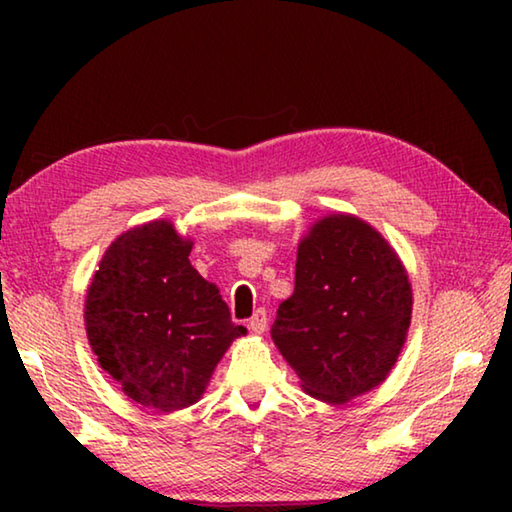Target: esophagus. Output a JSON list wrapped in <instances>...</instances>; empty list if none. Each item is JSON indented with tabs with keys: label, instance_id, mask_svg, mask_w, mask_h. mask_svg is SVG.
<instances>
[{
	"label": "esophagus",
	"instance_id": "1",
	"mask_svg": "<svg viewBox=\"0 0 512 512\" xmlns=\"http://www.w3.org/2000/svg\"><path fill=\"white\" fill-rule=\"evenodd\" d=\"M266 325H268V316H266V309H257L255 314H253V318L248 320V327H250V332H255V334H264V329H266Z\"/></svg>",
	"mask_w": 512,
	"mask_h": 512
}]
</instances>
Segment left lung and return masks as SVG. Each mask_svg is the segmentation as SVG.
I'll list each match as a JSON object with an SVG mask.
<instances>
[{"label":"left lung","instance_id":"8db88e82","mask_svg":"<svg viewBox=\"0 0 512 512\" xmlns=\"http://www.w3.org/2000/svg\"><path fill=\"white\" fill-rule=\"evenodd\" d=\"M411 305L386 239L357 216L332 214L300 241L296 289L277 307L271 336L309 395L343 404L391 372Z\"/></svg>","mask_w":512,"mask_h":512}]
</instances>
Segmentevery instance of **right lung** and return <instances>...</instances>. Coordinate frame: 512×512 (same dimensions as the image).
Masks as SVG:
<instances>
[{
    "mask_svg": "<svg viewBox=\"0 0 512 512\" xmlns=\"http://www.w3.org/2000/svg\"><path fill=\"white\" fill-rule=\"evenodd\" d=\"M189 253L192 241L169 221L128 230L106 250L85 298L101 368L128 397L164 413L194 404L232 339L246 334Z\"/></svg>",
    "mask_w": 512,
    "mask_h": 512,
    "instance_id": "obj_1",
    "label": "right lung"
}]
</instances>
